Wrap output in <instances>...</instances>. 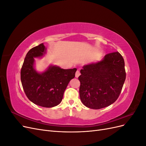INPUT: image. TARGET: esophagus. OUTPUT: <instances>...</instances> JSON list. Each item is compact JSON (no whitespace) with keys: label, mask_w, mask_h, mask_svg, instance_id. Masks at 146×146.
Instances as JSON below:
<instances>
[{"label":"esophagus","mask_w":146,"mask_h":146,"mask_svg":"<svg viewBox=\"0 0 146 146\" xmlns=\"http://www.w3.org/2000/svg\"><path fill=\"white\" fill-rule=\"evenodd\" d=\"M80 71H79L78 70H77V71H76V77L78 78V77H79V76H80Z\"/></svg>","instance_id":"esophagus-1"}]
</instances>
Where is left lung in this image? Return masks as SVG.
<instances>
[{
    "mask_svg": "<svg viewBox=\"0 0 146 146\" xmlns=\"http://www.w3.org/2000/svg\"><path fill=\"white\" fill-rule=\"evenodd\" d=\"M80 73V100L86 107L96 110L117 99L126 77L124 60L118 52L109 53L98 63L84 66Z\"/></svg>",
    "mask_w": 146,
    "mask_h": 146,
    "instance_id": "8db88e82",
    "label": "left lung"
}]
</instances>
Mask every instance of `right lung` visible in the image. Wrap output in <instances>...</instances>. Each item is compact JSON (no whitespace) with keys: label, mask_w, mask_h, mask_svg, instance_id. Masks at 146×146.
Returning <instances> with one entry per match:
<instances>
[{"label":"right lung","mask_w":146,"mask_h":146,"mask_svg":"<svg viewBox=\"0 0 146 146\" xmlns=\"http://www.w3.org/2000/svg\"><path fill=\"white\" fill-rule=\"evenodd\" d=\"M46 48L43 44L28 52L21 70V80L27 98L42 107L58 105L62 100L69 82L75 77L77 69H63L51 66L46 72L39 74L33 68L34 57L43 55Z\"/></svg>","instance_id":"right-lung-1"}]
</instances>
